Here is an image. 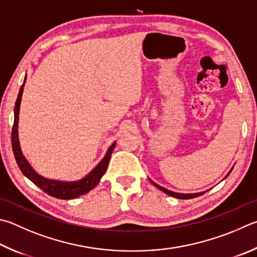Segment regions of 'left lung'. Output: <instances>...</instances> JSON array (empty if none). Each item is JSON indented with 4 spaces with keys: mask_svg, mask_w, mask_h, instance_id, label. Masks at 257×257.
<instances>
[{
    "mask_svg": "<svg viewBox=\"0 0 257 257\" xmlns=\"http://www.w3.org/2000/svg\"><path fill=\"white\" fill-rule=\"evenodd\" d=\"M231 170H232V169H231ZM231 170L229 171V173L231 172ZM229 173H228V174L226 175V177H227L228 175H229ZM149 181H151V182H152V184H153V185H155L157 189H160V190H161V191H163V192H164V193L169 194V195H171V197L176 198V199H183V200H186V199H192V198L199 197V195H201V194H203V193H206V192H207V191H203V192H199V193H179V192H173V191L167 190V189H165V188H163V186L158 185L157 183H155V182L152 181L151 179H149Z\"/></svg>",
    "mask_w": 257,
    "mask_h": 257,
    "instance_id": "obj_1",
    "label": "left lung"
}]
</instances>
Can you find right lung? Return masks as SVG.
Masks as SVG:
<instances>
[{"label":"right lung","instance_id":"add662e5","mask_svg":"<svg viewBox=\"0 0 257 257\" xmlns=\"http://www.w3.org/2000/svg\"><path fill=\"white\" fill-rule=\"evenodd\" d=\"M27 80V75L25 78V82L20 87L19 91V95L16 102L15 106V123H13L12 128V148L13 153H15L16 161L18 163V166L20 167L21 172L26 177H28L32 183L36 184L38 188H40L46 193H48L51 197H55L57 199L63 200H71L81 197V195L90 192L92 189H94L99 183L101 177L104 175L106 169H108V164L112 154L113 149L115 147V142L109 147L108 152L105 153L104 157L102 158L101 162L97 164L94 169H93L90 173L85 175L81 180L77 181H59V180H53L45 177L39 174L31 164L23 155L21 151L20 142H19V133H18V124H19V111H20V104H21V97L23 93V87H25V83Z\"/></svg>","mask_w":257,"mask_h":257}]
</instances>
